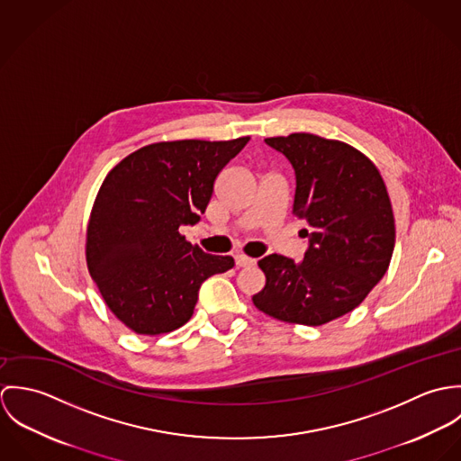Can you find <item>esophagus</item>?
Segmentation results:
<instances>
[{
  "label": "esophagus",
  "mask_w": 461,
  "mask_h": 461,
  "mask_svg": "<svg viewBox=\"0 0 461 461\" xmlns=\"http://www.w3.org/2000/svg\"><path fill=\"white\" fill-rule=\"evenodd\" d=\"M234 259H236V266H238V267H249V266H254V264H256V259L247 258V256H243V254L236 256Z\"/></svg>",
  "instance_id": "1"
}]
</instances>
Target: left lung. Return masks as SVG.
I'll list each match as a JSON object with an SVG mask.
<instances>
[{
	"label": "left lung",
	"instance_id": "obj_1",
	"mask_svg": "<svg viewBox=\"0 0 461 461\" xmlns=\"http://www.w3.org/2000/svg\"><path fill=\"white\" fill-rule=\"evenodd\" d=\"M294 168L293 214L307 223L302 263L278 254L259 261L263 291L252 296L264 314L320 327L358 307L384 278L394 252L387 186L375 163L355 147L311 132L264 140Z\"/></svg>",
	"mask_w": 461,
	"mask_h": 461
}]
</instances>
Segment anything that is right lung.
Segmentation results:
<instances>
[{"label":"right lung","mask_w":461,"mask_h":461,"mask_svg":"<svg viewBox=\"0 0 461 461\" xmlns=\"http://www.w3.org/2000/svg\"><path fill=\"white\" fill-rule=\"evenodd\" d=\"M249 140L150 143L103 181L86 227V266L108 309L134 333L188 323L202 282L234 266L188 243L179 227L197 223L218 174Z\"/></svg>","instance_id":"obj_1"}]
</instances>
